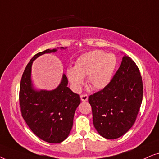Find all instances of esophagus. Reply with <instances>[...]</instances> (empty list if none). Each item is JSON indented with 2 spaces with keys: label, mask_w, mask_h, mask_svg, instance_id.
<instances>
[{
  "label": "esophagus",
  "mask_w": 159,
  "mask_h": 159,
  "mask_svg": "<svg viewBox=\"0 0 159 159\" xmlns=\"http://www.w3.org/2000/svg\"><path fill=\"white\" fill-rule=\"evenodd\" d=\"M80 98H81L82 101L85 102L88 100V95H80Z\"/></svg>",
  "instance_id": "esophagus-1"
}]
</instances>
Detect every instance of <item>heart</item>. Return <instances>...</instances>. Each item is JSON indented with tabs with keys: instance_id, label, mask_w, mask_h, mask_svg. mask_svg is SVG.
<instances>
[{
	"instance_id": "1",
	"label": "heart",
	"mask_w": 159,
	"mask_h": 159,
	"mask_svg": "<svg viewBox=\"0 0 159 159\" xmlns=\"http://www.w3.org/2000/svg\"><path fill=\"white\" fill-rule=\"evenodd\" d=\"M116 66L114 54L102 51H93L80 56L75 67H68L66 74L73 89L80 90L84 77H88V83L93 89L101 90L111 81Z\"/></svg>"
}]
</instances>
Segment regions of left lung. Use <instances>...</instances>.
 <instances>
[{"instance_id": "1", "label": "left lung", "mask_w": 159, "mask_h": 159, "mask_svg": "<svg viewBox=\"0 0 159 159\" xmlns=\"http://www.w3.org/2000/svg\"><path fill=\"white\" fill-rule=\"evenodd\" d=\"M143 92L138 67L125 55L110 83L88 98L93 125L100 135L114 140L129 131L140 110Z\"/></svg>"}]
</instances>
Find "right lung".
I'll return each instance as SVG.
<instances>
[{"mask_svg":"<svg viewBox=\"0 0 159 159\" xmlns=\"http://www.w3.org/2000/svg\"><path fill=\"white\" fill-rule=\"evenodd\" d=\"M58 49L45 50L32 57L24 71L19 89L23 119L35 135L50 143H59L67 138L72 128L75 111L80 103V95L67 87L68 79L64 74L54 90H37L32 83L31 73L34 61L43 54L55 53Z\"/></svg>","mask_w":159,"mask_h":159,"instance_id":"obj_1","label":"right lung"}]
</instances>
